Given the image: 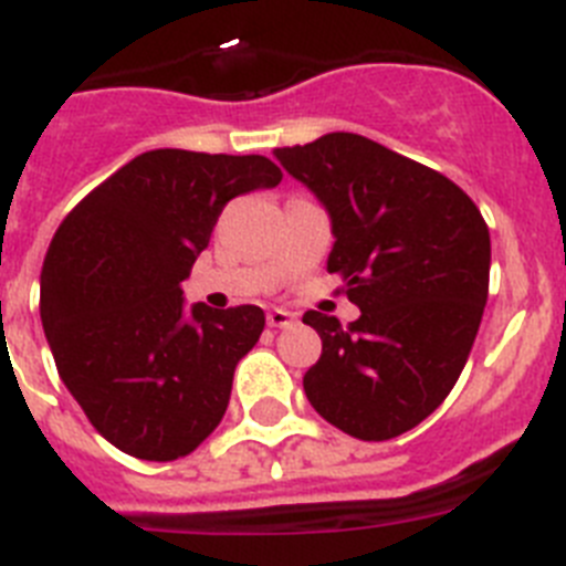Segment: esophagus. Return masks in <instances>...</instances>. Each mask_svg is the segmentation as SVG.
Returning a JSON list of instances; mask_svg holds the SVG:
<instances>
[{"mask_svg":"<svg viewBox=\"0 0 566 566\" xmlns=\"http://www.w3.org/2000/svg\"><path fill=\"white\" fill-rule=\"evenodd\" d=\"M266 323L272 328H286L294 323V314L286 312V308H272V312L266 314Z\"/></svg>","mask_w":566,"mask_h":566,"instance_id":"34e87169","label":"esophagus"}]
</instances>
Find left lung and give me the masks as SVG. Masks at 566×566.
I'll list each match as a JSON object with an SVG mask.
<instances>
[{
    "label": "left lung",
    "instance_id": "8db88e82",
    "mask_svg": "<svg viewBox=\"0 0 566 566\" xmlns=\"http://www.w3.org/2000/svg\"><path fill=\"white\" fill-rule=\"evenodd\" d=\"M274 158L332 214L328 272L359 317L303 314L323 354L303 377L334 428L385 442L451 394L488 303L490 232L468 195L437 169L357 133H328Z\"/></svg>",
    "mask_w": 566,
    "mask_h": 566
}]
</instances>
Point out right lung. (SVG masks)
<instances>
[{
    "label": "right lung",
    "instance_id": "1",
    "mask_svg": "<svg viewBox=\"0 0 566 566\" xmlns=\"http://www.w3.org/2000/svg\"><path fill=\"white\" fill-rule=\"evenodd\" d=\"M263 155L149 149L70 209L42 266L44 337L98 433L147 462L192 453L221 424L263 308L187 314L181 283L232 198L277 187Z\"/></svg>",
    "mask_w": 566,
    "mask_h": 566
}]
</instances>
